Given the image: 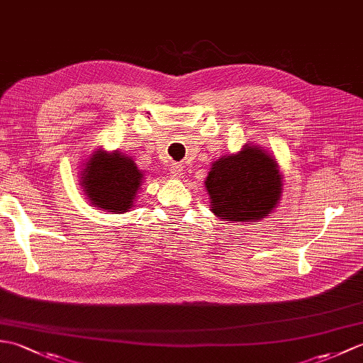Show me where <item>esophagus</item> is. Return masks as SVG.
<instances>
[{"mask_svg": "<svg viewBox=\"0 0 363 363\" xmlns=\"http://www.w3.org/2000/svg\"><path fill=\"white\" fill-rule=\"evenodd\" d=\"M184 172V165L182 164H173L172 167H169V173H172L173 177H181Z\"/></svg>", "mask_w": 363, "mask_h": 363, "instance_id": "1", "label": "esophagus"}]
</instances>
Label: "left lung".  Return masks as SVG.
<instances>
[{
	"label": "left lung",
	"instance_id": "8db88e82",
	"mask_svg": "<svg viewBox=\"0 0 363 363\" xmlns=\"http://www.w3.org/2000/svg\"><path fill=\"white\" fill-rule=\"evenodd\" d=\"M212 212L226 221H256L267 217L281 198V174L269 154L246 146L212 165L206 179Z\"/></svg>",
	"mask_w": 363,
	"mask_h": 363
}]
</instances>
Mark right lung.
Listing matches in <instances>:
<instances>
[{"label":"right lung","mask_w":363,"mask_h":363,"mask_svg":"<svg viewBox=\"0 0 363 363\" xmlns=\"http://www.w3.org/2000/svg\"><path fill=\"white\" fill-rule=\"evenodd\" d=\"M142 179L134 160L120 152L98 151L89 160L82 186L91 204L121 213L130 209Z\"/></svg>","instance_id":"right-lung-1"}]
</instances>
